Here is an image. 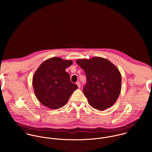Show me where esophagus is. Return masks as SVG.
Wrapping results in <instances>:
<instances>
[{"mask_svg":"<svg viewBox=\"0 0 152 152\" xmlns=\"http://www.w3.org/2000/svg\"><path fill=\"white\" fill-rule=\"evenodd\" d=\"M76 84H77V86H78V88H80V87H81V84H80V82H77Z\"/></svg>","mask_w":152,"mask_h":152,"instance_id":"esophagus-1","label":"esophagus"}]
</instances>
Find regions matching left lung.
Returning a JSON list of instances; mask_svg holds the SVG:
<instances>
[{"label":"left lung","instance_id":"1","mask_svg":"<svg viewBox=\"0 0 152 152\" xmlns=\"http://www.w3.org/2000/svg\"><path fill=\"white\" fill-rule=\"evenodd\" d=\"M76 63L84 70L87 77L83 93L89 104L101 111L112 107L121 91L122 77L118 68L108 60L99 57L79 59Z\"/></svg>","mask_w":152,"mask_h":152}]
</instances>
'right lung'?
<instances>
[{
    "mask_svg": "<svg viewBox=\"0 0 152 152\" xmlns=\"http://www.w3.org/2000/svg\"><path fill=\"white\" fill-rule=\"evenodd\" d=\"M72 64V60L53 57L44 61L36 71L32 84L36 98L44 106L53 109L63 107L78 88L65 71Z\"/></svg>",
    "mask_w": 152,
    "mask_h": 152,
    "instance_id": "right-lung-1",
    "label": "right lung"
}]
</instances>
